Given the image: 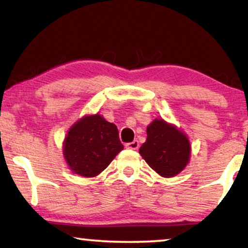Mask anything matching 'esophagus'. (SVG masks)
<instances>
[{"mask_svg": "<svg viewBox=\"0 0 248 248\" xmlns=\"http://www.w3.org/2000/svg\"><path fill=\"white\" fill-rule=\"evenodd\" d=\"M126 147L129 148V150H137L140 147V143H138V140H134L131 143H127Z\"/></svg>", "mask_w": 248, "mask_h": 248, "instance_id": "obj_1", "label": "esophagus"}]
</instances>
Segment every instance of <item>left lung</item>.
I'll return each mask as SVG.
<instances>
[{
	"label": "left lung",
	"instance_id": "left-lung-1",
	"mask_svg": "<svg viewBox=\"0 0 248 248\" xmlns=\"http://www.w3.org/2000/svg\"><path fill=\"white\" fill-rule=\"evenodd\" d=\"M146 141L140 154L160 176L171 178L181 172L190 157V144L186 135L163 119H155L147 127Z\"/></svg>",
	"mask_w": 248,
	"mask_h": 248
}]
</instances>
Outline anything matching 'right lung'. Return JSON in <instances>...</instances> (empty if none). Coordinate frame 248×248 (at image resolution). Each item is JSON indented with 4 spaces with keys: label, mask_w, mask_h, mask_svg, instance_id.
Masks as SVG:
<instances>
[{
    "label": "right lung",
    "mask_w": 248,
    "mask_h": 248,
    "mask_svg": "<svg viewBox=\"0 0 248 248\" xmlns=\"http://www.w3.org/2000/svg\"><path fill=\"white\" fill-rule=\"evenodd\" d=\"M122 148L117 126L93 114L85 115L69 129L63 155L72 172L92 178L101 173Z\"/></svg>",
    "instance_id": "1"
}]
</instances>
